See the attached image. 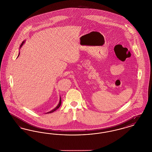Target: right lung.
<instances>
[{"instance_id": "1", "label": "right lung", "mask_w": 152, "mask_h": 152, "mask_svg": "<svg viewBox=\"0 0 152 152\" xmlns=\"http://www.w3.org/2000/svg\"><path fill=\"white\" fill-rule=\"evenodd\" d=\"M24 42H25V41H23V42H22V44L20 45V48L22 47V46L23 45V44L24 43ZM19 54H20V53H19ZM19 55H18V56H19ZM61 97H60V101H59V103L58 104V105H57V107H56L55 108L53 109V110H52L50 111V112H47V113H51L53 112L54 111H55L56 109H58V108L60 107V105H61Z\"/></svg>"}]
</instances>
